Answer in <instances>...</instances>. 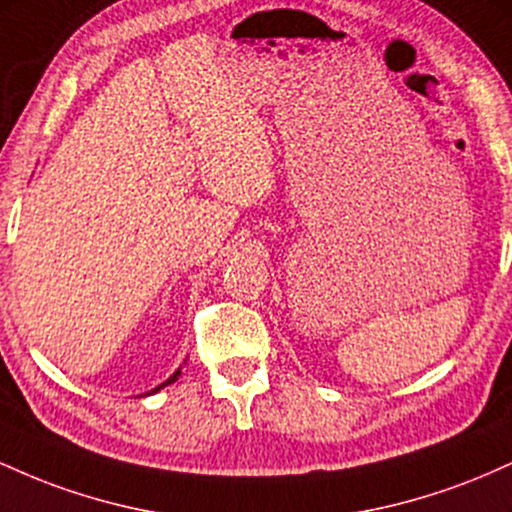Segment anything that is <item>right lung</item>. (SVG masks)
Returning a JSON list of instances; mask_svg holds the SVG:
<instances>
[{"label":"right lung","instance_id":"add662e5","mask_svg":"<svg viewBox=\"0 0 512 512\" xmlns=\"http://www.w3.org/2000/svg\"><path fill=\"white\" fill-rule=\"evenodd\" d=\"M178 375H180V370H175V373L170 375V378L166 380V383H161V385L156 387V390H151V392H158V390H161V387H166V385H170V383H175V380H178Z\"/></svg>","mask_w":512,"mask_h":512}]
</instances>
